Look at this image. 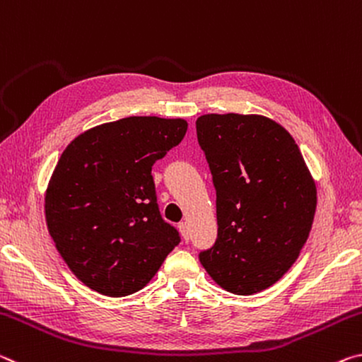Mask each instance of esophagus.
<instances>
[{
    "mask_svg": "<svg viewBox=\"0 0 362 362\" xmlns=\"http://www.w3.org/2000/svg\"><path fill=\"white\" fill-rule=\"evenodd\" d=\"M177 229H180L182 239L187 242L189 240V228H187V224L186 223H180V224H177Z\"/></svg>",
    "mask_w": 362,
    "mask_h": 362,
    "instance_id": "esophagus-1",
    "label": "esophagus"
}]
</instances>
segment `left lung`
<instances>
[{
  "mask_svg": "<svg viewBox=\"0 0 362 362\" xmlns=\"http://www.w3.org/2000/svg\"><path fill=\"white\" fill-rule=\"evenodd\" d=\"M195 128L218 220V239L200 263L228 292L258 293L297 262L315 220L316 182L297 142L268 117L206 114Z\"/></svg>",
  "mask_w": 362,
  "mask_h": 362,
  "instance_id": "8db88e82",
  "label": "left lung"
}]
</instances>
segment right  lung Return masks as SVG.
I'll use <instances>...</instances> for the list:
<instances>
[{
	"label": "right lung",
	"instance_id": "add662e5",
	"mask_svg": "<svg viewBox=\"0 0 362 362\" xmlns=\"http://www.w3.org/2000/svg\"><path fill=\"white\" fill-rule=\"evenodd\" d=\"M186 132L182 118L127 117L65 147L45 215L57 252L86 287L107 297L138 292L180 244L158 211L151 171Z\"/></svg>",
	"mask_w": 362,
	"mask_h": 362
}]
</instances>
